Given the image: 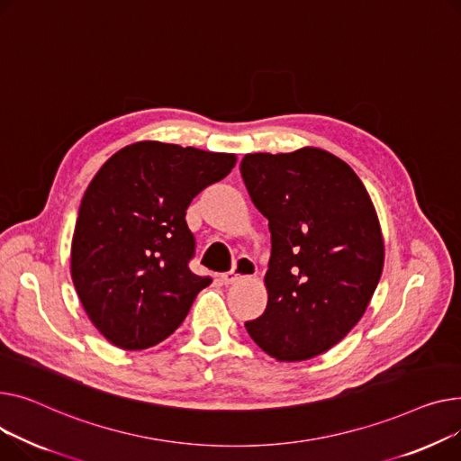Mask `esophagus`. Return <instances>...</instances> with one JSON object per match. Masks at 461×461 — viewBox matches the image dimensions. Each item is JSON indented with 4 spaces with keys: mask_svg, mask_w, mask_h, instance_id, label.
<instances>
[{
    "mask_svg": "<svg viewBox=\"0 0 461 461\" xmlns=\"http://www.w3.org/2000/svg\"><path fill=\"white\" fill-rule=\"evenodd\" d=\"M255 272H257V267H255L253 260H251V258H246V257H240V258L236 260L234 267L230 269V272H227V274L221 276V283L232 285V283H236L240 277H253Z\"/></svg>",
    "mask_w": 461,
    "mask_h": 461,
    "instance_id": "1",
    "label": "esophagus"
}]
</instances>
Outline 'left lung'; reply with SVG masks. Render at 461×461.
I'll use <instances>...</instances> for the list:
<instances>
[{"mask_svg": "<svg viewBox=\"0 0 461 461\" xmlns=\"http://www.w3.org/2000/svg\"><path fill=\"white\" fill-rule=\"evenodd\" d=\"M240 173L272 232L267 305L246 330L279 361L320 356L361 320L382 277L384 238L366 187L312 147L246 154Z\"/></svg>", "mask_w": 461, "mask_h": 461, "instance_id": "8db88e82", "label": "left lung"}]
</instances>
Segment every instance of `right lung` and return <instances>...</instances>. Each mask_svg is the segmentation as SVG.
Here are the masks:
<instances>
[{
  "label": "right lung",
  "mask_w": 461,
  "mask_h": 461,
  "mask_svg": "<svg viewBox=\"0 0 461 461\" xmlns=\"http://www.w3.org/2000/svg\"><path fill=\"white\" fill-rule=\"evenodd\" d=\"M234 154L141 141L113 154L81 199L70 274L96 330L122 349L173 335L212 279L189 269V203L225 178Z\"/></svg>",
  "instance_id": "1"
}]
</instances>
